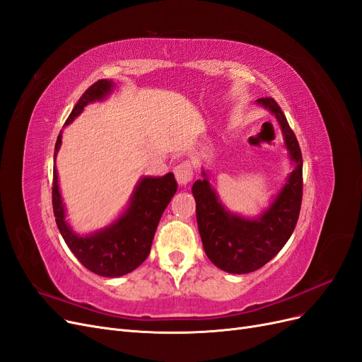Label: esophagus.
Listing matches in <instances>:
<instances>
[{
	"instance_id": "obj_1",
	"label": "esophagus",
	"mask_w": 362,
	"mask_h": 362,
	"mask_svg": "<svg viewBox=\"0 0 362 362\" xmlns=\"http://www.w3.org/2000/svg\"><path fill=\"white\" fill-rule=\"evenodd\" d=\"M173 172H175V178L180 185H187L193 180V168L189 160H184L178 163Z\"/></svg>"
}]
</instances>
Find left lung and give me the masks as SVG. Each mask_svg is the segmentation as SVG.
Wrapping results in <instances>:
<instances>
[{
  "mask_svg": "<svg viewBox=\"0 0 362 362\" xmlns=\"http://www.w3.org/2000/svg\"><path fill=\"white\" fill-rule=\"evenodd\" d=\"M257 103L276 115L286 148L296 163L276 201L260 218L248 220L229 214L206 178L197 180L192 189L205 253L216 267L232 274H247L268 264L291 238L301 211L303 154L300 144L272 97L257 98Z\"/></svg>",
  "mask_w": 362,
  "mask_h": 362,
  "instance_id": "obj_1",
  "label": "left lung"
}]
</instances>
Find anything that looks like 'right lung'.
Returning <instances> with one entry per match:
<instances>
[{
    "label": "right lung",
    "instance_id": "obj_1",
    "mask_svg": "<svg viewBox=\"0 0 362 362\" xmlns=\"http://www.w3.org/2000/svg\"><path fill=\"white\" fill-rule=\"evenodd\" d=\"M112 88V82L100 79L86 90L69 115L66 126L76 118L83 107L103 98ZM61 146V134L55 144V156ZM54 156V157H55ZM173 173L161 178H144L129 209L110 228L90 236L73 233L64 220V206L58 190V177L54 169L52 206L57 226L71 253L81 264L103 277H119L138 268L148 257L157 224L173 194L177 193Z\"/></svg>",
    "mask_w": 362,
    "mask_h": 362
}]
</instances>
